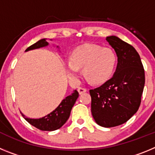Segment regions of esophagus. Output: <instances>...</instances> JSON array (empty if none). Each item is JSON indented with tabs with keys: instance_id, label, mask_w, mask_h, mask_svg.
Instances as JSON below:
<instances>
[{
	"instance_id": "1",
	"label": "esophagus",
	"mask_w": 155,
	"mask_h": 155,
	"mask_svg": "<svg viewBox=\"0 0 155 155\" xmlns=\"http://www.w3.org/2000/svg\"><path fill=\"white\" fill-rule=\"evenodd\" d=\"M78 91L79 94H83V93L86 92V91H87V89H86V88H84V87H79L78 88Z\"/></svg>"
}]
</instances>
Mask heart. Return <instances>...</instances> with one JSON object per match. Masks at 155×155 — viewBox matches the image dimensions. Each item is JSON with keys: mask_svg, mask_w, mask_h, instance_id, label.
<instances>
[{"mask_svg": "<svg viewBox=\"0 0 155 155\" xmlns=\"http://www.w3.org/2000/svg\"><path fill=\"white\" fill-rule=\"evenodd\" d=\"M116 64V55L113 49L96 44H84L74 49L67 66L68 77L78 78V70L92 84L105 82L112 76Z\"/></svg>", "mask_w": 155, "mask_h": 155, "instance_id": "obj_1", "label": "heart"}]
</instances>
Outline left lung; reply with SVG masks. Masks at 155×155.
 Wrapping results in <instances>:
<instances>
[{
    "instance_id": "obj_1",
    "label": "left lung",
    "mask_w": 155,
    "mask_h": 155,
    "mask_svg": "<svg viewBox=\"0 0 155 155\" xmlns=\"http://www.w3.org/2000/svg\"><path fill=\"white\" fill-rule=\"evenodd\" d=\"M117 56V67L112 78L90 90L91 113L103 127L120 126L137 112L145 83L144 69L137 50L115 35L106 37Z\"/></svg>"
}]
</instances>
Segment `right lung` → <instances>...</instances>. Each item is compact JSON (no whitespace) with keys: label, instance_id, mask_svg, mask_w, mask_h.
Returning <instances> with one entry per match:
<instances>
[{"label":"right lung","instance_id":"obj_1","mask_svg":"<svg viewBox=\"0 0 155 155\" xmlns=\"http://www.w3.org/2000/svg\"><path fill=\"white\" fill-rule=\"evenodd\" d=\"M49 45L46 39H42L30 46L25 50V52L29 51L35 49H39L41 47H45ZM58 47V46H57ZM79 94L77 90H74L71 94L66 97L62 100L61 104L56 108L53 112L48 114L47 116L39 119H30L25 117L23 114L22 116L28 124L36 127L40 130L43 131H53L61 128L67 120L69 118L71 109L76 102L77 98H78Z\"/></svg>","mask_w":155,"mask_h":155}]
</instances>
